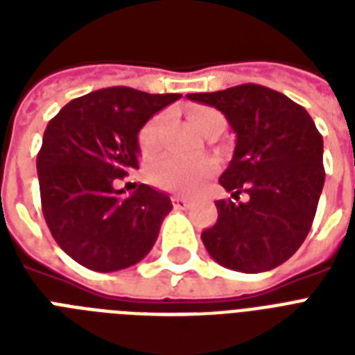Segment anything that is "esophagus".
I'll return each mask as SVG.
<instances>
[{
	"label": "esophagus",
	"instance_id": "obj_1",
	"mask_svg": "<svg viewBox=\"0 0 355 355\" xmlns=\"http://www.w3.org/2000/svg\"><path fill=\"white\" fill-rule=\"evenodd\" d=\"M171 200L173 206H175V208H180V210H184V208H188V206L191 205V200L186 199V197H180V195H173Z\"/></svg>",
	"mask_w": 355,
	"mask_h": 355
}]
</instances>
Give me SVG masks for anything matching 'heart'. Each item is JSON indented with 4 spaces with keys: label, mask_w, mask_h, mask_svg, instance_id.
<instances>
[{
    "label": "heart",
    "mask_w": 355,
    "mask_h": 355,
    "mask_svg": "<svg viewBox=\"0 0 355 355\" xmlns=\"http://www.w3.org/2000/svg\"><path fill=\"white\" fill-rule=\"evenodd\" d=\"M164 116H156L150 121L144 125V128L138 134L139 150L145 156L155 155L160 149L162 128H164ZM189 121L199 132H208L211 127L219 123H225L221 112L214 108L197 107L189 110ZM217 169V164L214 158L202 156V158H180V156H167L164 160L156 162L149 169V180L160 188L175 189V191H184L191 193L199 188L205 178H208L211 173Z\"/></svg>",
    "instance_id": "heart-1"
}]
</instances>
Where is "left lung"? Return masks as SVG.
I'll return each instance as SVG.
<instances>
[{"label": "left lung", "instance_id": "obj_1", "mask_svg": "<svg viewBox=\"0 0 355 355\" xmlns=\"http://www.w3.org/2000/svg\"><path fill=\"white\" fill-rule=\"evenodd\" d=\"M188 99L216 107L236 132L219 182L234 199L217 200V221L200 234L217 263L261 272L297 252L313 223L324 186L322 136L306 108L261 85H239Z\"/></svg>", "mask_w": 355, "mask_h": 355}]
</instances>
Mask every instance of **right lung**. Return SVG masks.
Returning a JSON list of instances; mask_svg holds the SVG:
<instances>
[{
	"mask_svg": "<svg viewBox=\"0 0 355 355\" xmlns=\"http://www.w3.org/2000/svg\"><path fill=\"white\" fill-rule=\"evenodd\" d=\"M180 94L112 86L69 101L47 123L36 156L44 219L58 247L97 272L127 269L147 256L169 197L118 184L138 169V132Z\"/></svg>",
	"mask_w": 355,
	"mask_h": 355,
	"instance_id": "obj_1",
	"label": "right lung"
}]
</instances>
